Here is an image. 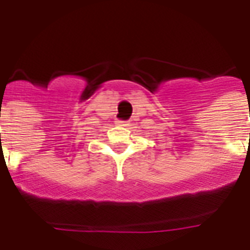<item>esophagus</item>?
<instances>
[{"instance_id":"1","label":"esophagus","mask_w":250,"mask_h":250,"mask_svg":"<svg viewBox=\"0 0 250 250\" xmlns=\"http://www.w3.org/2000/svg\"><path fill=\"white\" fill-rule=\"evenodd\" d=\"M116 125H120V126H127L129 125V121H116Z\"/></svg>"}]
</instances>
